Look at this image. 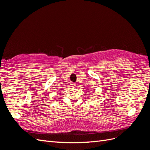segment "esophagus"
I'll return each instance as SVG.
<instances>
[{"instance_id": "esophagus-1", "label": "esophagus", "mask_w": 150, "mask_h": 150, "mask_svg": "<svg viewBox=\"0 0 150 150\" xmlns=\"http://www.w3.org/2000/svg\"><path fill=\"white\" fill-rule=\"evenodd\" d=\"M76 86V84L75 83H74V82H72L71 83V87H73V88H74V87H75Z\"/></svg>"}]
</instances>
